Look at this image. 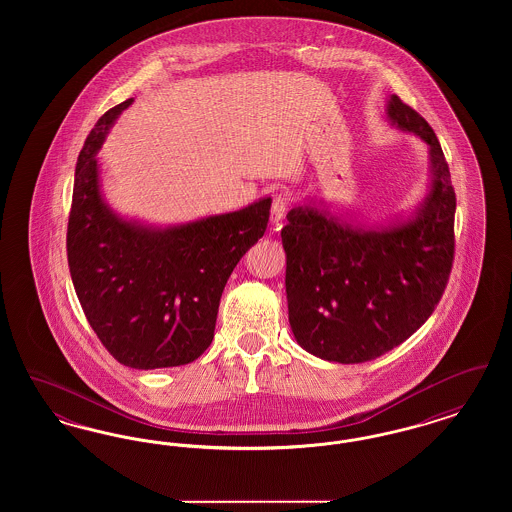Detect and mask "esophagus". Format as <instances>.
I'll return each instance as SVG.
<instances>
[{
  "label": "esophagus",
  "instance_id": "obj_1",
  "mask_svg": "<svg viewBox=\"0 0 512 512\" xmlns=\"http://www.w3.org/2000/svg\"><path fill=\"white\" fill-rule=\"evenodd\" d=\"M288 205H290V199L286 195H276L272 199V209H270V222L274 226H278L284 217H286V211H288Z\"/></svg>",
  "mask_w": 512,
  "mask_h": 512
}]
</instances>
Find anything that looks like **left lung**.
I'll list each match as a JSON object with an SVG mask.
<instances>
[{"label": "left lung", "mask_w": 512, "mask_h": 512, "mask_svg": "<svg viewBox=\"0 0 512 512\" xmlns=\"http://www.w3.org/2000/svg\"><path fill=\"white\" fill-rule=\"evenodd\" d=\"M388 117L430 146L434 178L420 213L363 230L295 207L282 228L293 336L305 351L341 365L372 361L413 336L438 307L455 259L457 197L438 136L397 96Z\"/></svg>", "instance_id": "left-lung-1"}]
</instances>
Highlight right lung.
I'll return each mask as SVG.
<instances>
[{
    "label": "right lung",
    "instance_id": "1",
    "mask_svg": "<svg viewBox=\"0 0 512 512\" xmlns=\"http://www.w3.org/2000/svg\"><path fill=\"white\" fill-rule=\"evenodd\" d=\"M130 103L109 109L78 155L67 226L71 278L92 330L121 365H188L213 341L220 295L263 238L270 197L167 230L119 219L99 194L96 153Z\"/></svg>",
    "mask_w": 512,
    "mask_h": 512
}]
</instances>
